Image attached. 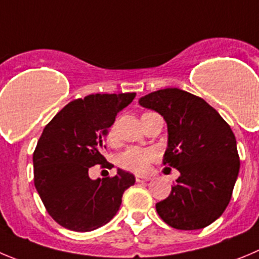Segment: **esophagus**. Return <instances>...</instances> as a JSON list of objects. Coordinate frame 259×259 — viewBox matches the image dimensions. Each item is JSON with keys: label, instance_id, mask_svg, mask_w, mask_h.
Instances as JSON below:
<instances>
[{"label": "esophagus", "instance_id": "1", "mask_svg": "<svg viewBox=\"0 0 259 259\" xmlns=\"http://www.w3.org/2000/svg\"><path fill=\"white\" fill-rule=\"evenodd\" d=\"M149 179H151L149 176H139V175L135 176V180H137V183H144V181H148Z\"/></svg>", "mask_w": 259, "mask_h": 259}]
</instances>
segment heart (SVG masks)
Masks as SVG:
<instances>
[{"instance_id":"1","label":"heart","mask_w":259,"mask_h":259,"mask_svg":"<svg viewBox=\"0 0 259 259\" xmlns=\"http://www.w3.org/2000/svg\"><path fill=\"white\" fill-rule=\"evenodd\" d=\"M115 137V129L110 130V139L112 141ZM156 158V153L152 149L147 148H138V147H133V148L126 149L122 152L121 154H118L117 163L120 167L125 168L127 171L137 174L146 172L149 168V165L153 159Z\"/></svg>"}]
</instances>
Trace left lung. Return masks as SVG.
<instances>
[{
	"mask_svg": "<svg viewBox=\"0 0 259 259\" xmlns=\"http://www.w3.org/2000/svg\"><path fill=\"white\" fill-rule=\"evenodd\" d=\"M139 105L165 118L166 168L180 176L157 213L171 228L198 230L216 221L230 202L238 179L236 139L229 124L200 97L179 88L152 92Z\"/></svg>",
	"mask_w": 259,
	"mask_h": 259,
	"instance_id": "1",
	"label": "left lung"
}]
</instances>
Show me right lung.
I'll return each mask as SVG.
<instances>
[{"instance_id": "right-lung-1", "label": "right lung", "mask_w": 259, "mask_h": 259, "mask_svg": "<svg viewBox=\"0 0 259 259\" xmlns=\"http://www.w3.org/2000/svg\"><path fill=\"white\" fill-rule=\"evenodd\" d=\"M135 96L89 94L65 106L43 129L33 153L34 185L50 216L64 228L85 233L106 225L134 185V175L121 168L96 180L88 171L94 165L113 167L102 154L105 139Z\"/></svg>"}]
</instances>
